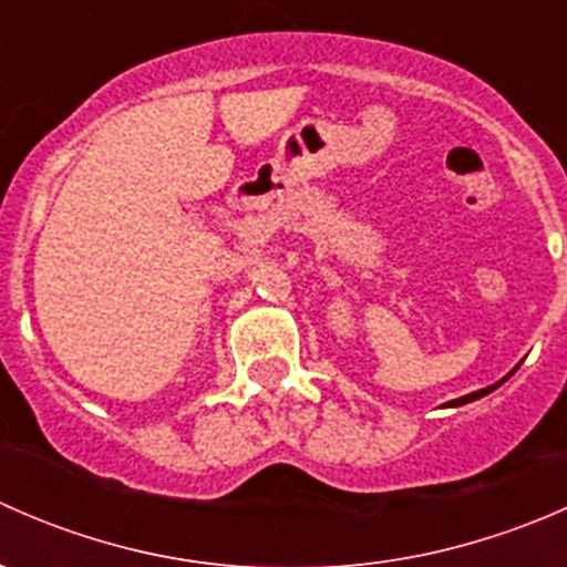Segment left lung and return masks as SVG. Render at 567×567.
I'll use <instances>...</instances> for the list:
<instances>
[{"label": "left lung", "mask_w": 567, "mask_h": 567, "mask_svg": "<svg viewBox=\"0 0 567 567\" xmlns=\"http://www.w3.org/2000/svg\"><path fill=\"white\" fill-rule=\"evenodd\" d=\"M502 384H505V379H502V381H496V384H491V386H485V390H477V392H472V394H463V398H458V400H450V403H444V405H447V409H455V405L472 403V400H477V398H483V394L494 392L496 386H502Z\"/></svg>", "instance_id": "obj_1"}]
</instances>
